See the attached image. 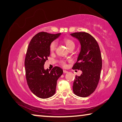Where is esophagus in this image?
Here are the masks:
<instances>
[{"label":"esophagus","mask_w":122,"mask_h":122,"mask_svg":"<svg viewBox=\"0 0 122 122\" xmlns=\"http://www.w3.org/2000/svg\"><path fill=\"white\" fill-rule=\"evenodd\" d=\"M63 72H64V73H68V71H67L66 70H63Z\"/></svg>","instance_id":"1"}]
</instances>
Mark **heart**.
<instances>
[{
  "label": "heart",
  "mask_w": 122,
  "mask_h": 122,
  "mask_svg": "<svg viewBox=\"0 0 122 122\" xmlns=\"http://www.w3.org/2000/svg\"><path fill=\"white\" fill-rule=\"evenodd\" d=\"M63 42L65 44L66 46L67 47L68 49H70L71 48H74V47H75V43H74L73 41H72L71 39H70V38H64L63 40ZM57 46V42L56 41H53L51 43L50 46V50L51 52H53V51H54L56 50ZM61 64L63 66H66V63L64 61H61Z\"/></svg>",
  "instance_id": "1"
}]
</instances>
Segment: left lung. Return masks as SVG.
<instances>
[{
  "mask_svg": "<svg viewBox=\"0 0 122 122\" xmlns=\"http://www.w3.org/2000/svg\"><path fill=\"white\" fill-rule=\"evenodd\" d=\"M79 41L81 49L73 69L82 71L76 76L73 85V93L86 97L95 91L99 83L102 69V57L99 44L90 34L79 32L70 34Z\"/></svg>",
  "mask_w": 122,
  "mask_h": 122,
  "instance_id": "obj_1",
  "label": "left lung"
}]
</instances>
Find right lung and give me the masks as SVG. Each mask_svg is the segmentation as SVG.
Listing matches in <instances>:
<instances>
[{"mask_svg":"<svg viewBox=\"0 0 122 122\" xmlns=\"http://www.w3.org/2000/svg\"><path fill=\"white\" fill-rule=\"evenodd\" d=\"M61 33L51 34L40 32L32 38L28 47L25 60V76L30 90L41 99L55 94L58 78L63 73L61 67L45 70L44 65L50 56V46Z\"/></svg>","mask_w":122,"mask_h":122,"instance_id":"add662e5","label":"right lung"}]
</instances>
